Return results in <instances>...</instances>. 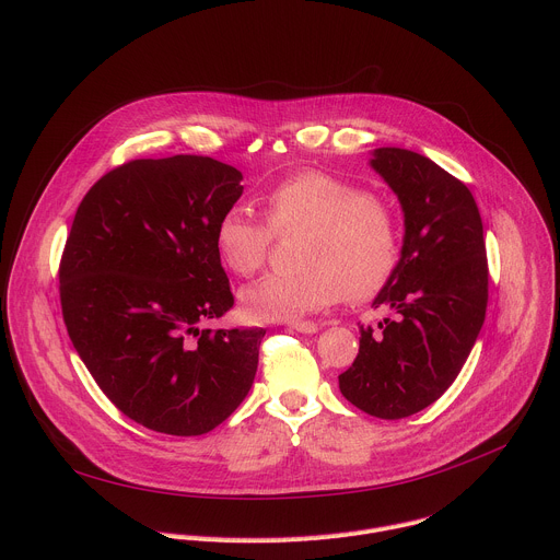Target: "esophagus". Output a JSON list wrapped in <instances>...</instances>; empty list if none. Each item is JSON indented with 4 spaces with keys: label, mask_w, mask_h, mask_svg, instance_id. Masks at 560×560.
<instances>
[{
    "label": "esophagus",
    "mask_w": 560,
    "mask_h": 560,
    "mask_svg": "<svg viewBox=\"0 0 560 560\" xmlns=\"http://www.w3.org/2000/svg\"><path fill=\"white\" fill-rule=\"evenodd\" d=\"M288 326L301 335H314L318 332V326L314 322H288Z\"/></svg>",
    "instance_id": "obj_1"
}]
</instances>
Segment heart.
<instances>
[{
    "mask_svg": "<svg viewBox=\"0 0 560 560\" xmlns=\"http://www.w3.org/2000/svg\"><path fill=\"white\" fill-rule=\"evenodd\" d=\"M266 221L244 206H230L214 223L212 244L219 261L238 277L257 275L275 232L307 228L294 275H272L242 290L253 322H283L324 310L350 294L376 296L401 264V228L394 210L357 184L324 171H299L266 197Z\"/></svg>",
    "mask_w": 560,
    "mask_h": 560,
    "instance_id": "b5f03b06",
    "label": "heart"
}]
</instances>
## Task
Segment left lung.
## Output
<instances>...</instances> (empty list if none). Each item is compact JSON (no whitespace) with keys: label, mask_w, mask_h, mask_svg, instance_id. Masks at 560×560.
<instances>
[{"label":"left lung","mask_w":560,"mask_h":560,"mask_svg":"<svg viewBox=\"0 0 560 560\" xmlns=\"http://www.w3.org/2000/svg\"><path fill=\"white\" fill-rule=\"evenodd\" d=\"M370 166L398 197L406 234L401 264L372 303L394 316L378 335L361 326L339 387L359 410L394 421L432 406L458 376L486 322L488 257L463 182L406 148H376Z\"/></svg>","instance_id":"obj_1"}]
</instances>
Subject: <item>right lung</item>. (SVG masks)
Instances as JSON below:
<instances>
[{"mask_svg": "<svg viewBox=\"0 0 560 560\" xmlns=\"http://www.w3.org/2000/svg\"><path fill=\"white\" fill-rule=\"evenodd\" d=\"M242 179L212 156L135 159L77 208L59 264L63 324L102 392L148 430L206 434L253 387L266 330H201L234 303L212 232Z\"/></svg>", "mask_w": 560, "mask_h": 560, "instance_id": "obj_1", "label": "right lung"}]
</instances>
